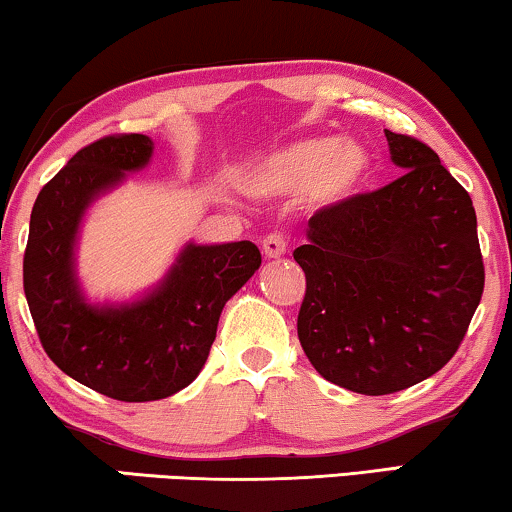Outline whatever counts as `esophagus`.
Instances as JSON below:
<instances>
[{
    "instance_id": "34e87169",
    "label": "esophagus",
    "mask_w": 512,
    "mask_h": 512,
    "mask_svg": "<svg viewBox=\"0 0 512 512\" xmlns=\"http://www.w3.org/2000/svg\"><path fill=\"white\" fill-rule=\"evenodd\" d=\"M286 247H289V242H286V237L282 233H270L263 240V256L265 258H279V256L286 254Z\"/></svg>"
}]
</instances>
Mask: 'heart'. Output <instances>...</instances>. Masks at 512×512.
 Here are the masks:
<instances>
[{
	"label": "heart",
	"instance_id": "heart-1",
	"mask_svg": "<svg viewBox=\"0 0 512 512\" xmlns=\"http://www.w3.org/2000/svg\"><path fill=\"white\" fill-rule=\"evenodd\" d=\"M366 170V153L354 142L310 137L256 160L244 184L258 195L305 191L314 205H333L354 191Z\"/></svg>",
	"mask_w": 512,
	"mask_h": 512
}]
</instances>
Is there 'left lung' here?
I'll return each mask as SVG.
<instances>
[{"label":"left lung","mask_w":512,"mask_h":512,"mask_svg":"<svg viewBox=\"0 0 512 512\" xmlns=\"http://www.w3.org/2000/svg\"><path fill=\"white\" fill-rule=\"evenodd\" d=\"M384 135L401 177L319 209L293 251L307 279L303 352L328 382L366 396L438 373L485 289L471 195L431 146Z\"/></svg>","instance_id":"8db88e82"}]
</instances>
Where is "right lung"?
Returning <instances> with one entry per match:
<instances>
[{
    "instance_id": "add662e5",
    "label": "right lung",
    "mask_w": 512,
    "mask_h": 512,
    "mask_svg": "<svg viewBox=\"0 0 512 512\" xmlns=\"http://www.w3.org/2000/svg\"><path fill=\"white\" fill-rule=\"evenodd\" d=\"M146 135L83 146L41 188L30 216L23 286L46 354L62 373L116 401H158L205 366L223 305L261 268L254 242H188L156 289L132 303L93 305L76 277L86 209L149 165Z\"/></svg>"
}]
</instances>
